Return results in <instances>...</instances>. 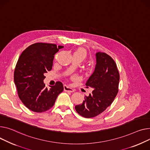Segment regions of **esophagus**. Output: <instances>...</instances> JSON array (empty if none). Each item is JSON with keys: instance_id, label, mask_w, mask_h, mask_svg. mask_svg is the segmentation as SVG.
Here are the masks:
<instances>
[{"instance_id": "34e87169", "label": "esophagus", "mask_w": 150, "mask_h": 150, "mask_svg": "<svg viewBox=\"0 0 150 150\" xmlns=\"http://www.w3.org/2000/svg\"><path fill=\"white\" fill-rule=\"evenodd\" d=\"M64 91L70 92H74L75 91V90L74 88L70 87L69 86H68L67 85L64 86Z\"/></svg>"}]
</instances>
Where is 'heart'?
<instances>
[{"label": "heart", "mask_w": 150, "mask_h": 150, "mask_svg": "<svg viewBox=\"0 0 150 150\" xmlns=\"http://www.w3.org/2000/svg\"><path fill=\"white\" fill-rule=\"evenodd\" d=\"M74 55L80 57L83 60L84 59H85L87 57V51H86V49L83 48H79L74 52Z\"/></svg>", "instance_id": "1"}]
</instances>
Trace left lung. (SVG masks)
Wrapping results in <instances>:
<instances>
[{
	"label": "left lung",
	"instance_id": "obj_1",
	"mask_svg": "<svg viewBox=\"0 0 150 150\" xmlns=\"http://www.w3.org/2000/svg\"><path fill=\"white\" fill-rule=\"evenodd\" d=\"M95 71L86 86L93 89L89 96H84L81 104L75 106L78 114L86 117H93L103 113L112 104L118 92L119 74L113 59L104 52L96 54Z\"/></svg>",
	"mask_w": 150,
	"mask_h": 150
}]
</instances>
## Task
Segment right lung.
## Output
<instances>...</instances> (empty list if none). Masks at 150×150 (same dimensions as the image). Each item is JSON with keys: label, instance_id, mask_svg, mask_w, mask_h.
Here are the masks:
<instances>
[{"label": "right lung", "instance_id": "1", "mask_svg": "<svg viewBox=\"0 0 150 150\" xmlns=\"http://www.w3.org/2000/svg\"><path fill=\"white\" fill-rule=\"evenodd\" d=\"M63 46L36 43L22 52L16 66L14 83L20 99L30 110L42 113L54 105L64 87L57 81L50 89L43 83L45 74L51 71L54 55Z\"/></svg>", "mask_w": 150, "mask_h": 150}]
</instances>
